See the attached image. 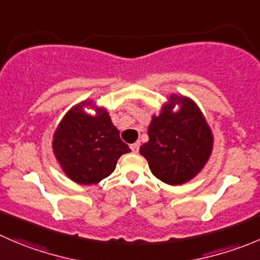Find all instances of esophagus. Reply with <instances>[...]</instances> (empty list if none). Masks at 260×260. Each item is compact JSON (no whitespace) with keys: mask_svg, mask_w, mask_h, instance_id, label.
Here are the masks:
<instances>
[{"mask_svg":"<svg viewBox=\"0 0 260 260\" xmlns=\"http://www.w3.org/2000/svg\"><path fill=\"white\" fill-rule=\"evenodd\" d=\"M131 150L133 151V152H138V150H140V142H135L131 145Z\"/></svg>","mask_w":260,"mask_h":260,"instance_id":"esophagus-1","label":"esophagus"}]
</instances>
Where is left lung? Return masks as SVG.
I'll use <instances>...</instances> for the list:
<instances>
[{"label":"left lung","instance_id":"1","mask_svg":"<svg viewBox=\"0 0 260 260\" xmlns=\"http://www.w3.org/2000/svg\"><path fill=\"white\" fill-rule=\"evenodd\" d=\"M178 105L179 109L173 112ZM213 136L193 100L171 95L170 102L153 115L148 125V142L140 153L153 175L170 185H180L197 175L212 152Z\"/></svg>","mask_w":260,"mask_h":260}]
</instances>
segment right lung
Here are the masks:
<instances>
[{"label":"right lung","mask_w":260,"mask_h":260,"mask_svg":"<svg viewBox=\"0 0 260 260\" xmlns=\"http://www.w3.org/2000/svg\"><path fill=\"white\" fill-rule=\"evenodd\" d=\"M84 102L72 108L53 137V152L71 180L79 184H96L114 171L123 153L131 152L119 137L105 109L96 115L87 114Z\"/></svg>","instance_id":"add662e5"}]
</instances>
